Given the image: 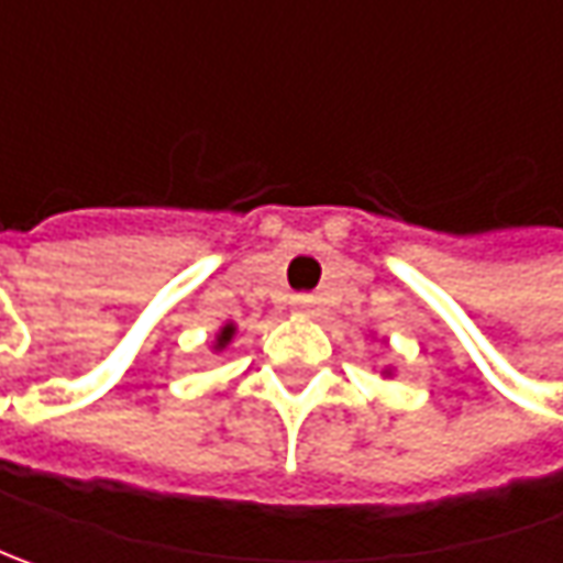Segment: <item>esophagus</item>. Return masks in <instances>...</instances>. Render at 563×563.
<instances>
[{"label": "esophagus", "mask_w": 563, "mask_h": 563, "mask_svg": "<svg viewBox=\"0 0 563 563\" xmlns=\"http://www.w3.org/2000/svg\"><path fill=\"white\" fill-rule=\"evenodd\" d=\"M291 310L294 313H310V310H313V297H310V294H294Z\"/></svg>", "instance_id": "1"}]
</instances>
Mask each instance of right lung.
<instances>
[{
	"label": "right lung",
	"mask_w": 563,
	"mask_h": 563,
	"mask_svg": "<svg viewBox=\"0 0 563 563\" xmlns=\"http://www.w3.org/2000/svg\"><path fill=\"white\" fill-rule=\"evenodd\" d=\"M234 322H225L222 329H219V335H216V351H225L228 344H231V338H234Z\"/></svg>",
	"instance_id": "obj_1"
}]
</instances>
